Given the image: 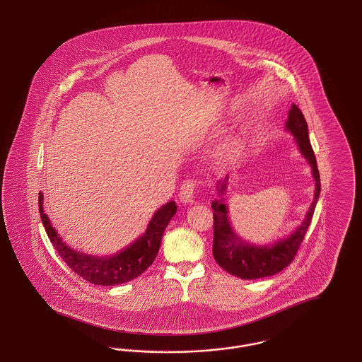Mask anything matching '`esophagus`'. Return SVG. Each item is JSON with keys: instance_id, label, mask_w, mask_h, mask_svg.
I'll use <instances>...</instances> for the list:
<instances>
[{"instance_id": "esophagus-1", "label": "esophagus", "mask_w": 362, "mask_h": 362, "mask_svg": "<svg viewBox=\"0 0 362 362\" xmlns=\"http://www.w3.org/2000/svg\"><path fill=\"white\" fill-rule=\"evenodd\" d=\"M195 189H197V180L187 179L183 183V186L180 187V192H179L180 201L185 202V204H191L194 201V197H195Z\"/></svg>"}]
</instances>
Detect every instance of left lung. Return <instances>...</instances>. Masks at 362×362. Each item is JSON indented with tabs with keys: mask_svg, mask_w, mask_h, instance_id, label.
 <instances>
[{
	"mask_svg": "<svg viewBox=\"0 0 362 362\" xmlns=\"http://www.w3.org/2000/svg\"><path fill=\"white\" fill-rule=\"evenodd\" d=\"M286 129L296 137L298 149L301 155L310 163L312 175L316 182L315 198L303 224L300 225L289 238L278 240L273 245H252L241 240L233 232L228 218V207L223 202V199H216L211 204V209L214 211L213 257L226 273L243 279H257L274 276L292 263L301 243L304 240V236L312 221L313 211L320 195V175L316 164V157L310 146L308 124L301 110L296 104H293L292 108L289 110ZM226 182L228 177H225L223 183H218L217 189L220 194H224Z\"/></svg>",
	"mask_w": 362,
	"mask_h": 362,
	"instance_id": "8db88e82",
	"label": "left lung"
}]
</instances>
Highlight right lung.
<instances>
[{"mask_svg": "<svg viewBox=\"0 0 362 362\" xmlns=\"http://www.w3.org/2000/svg\"><path fill=\"white\" fill-rule=\"evenodd\" d=\"M176 209L177 207L173 201L160 207L148 225L146 232L132 245L115 254L114 257L99 258L78 252L62 241L43 210V194L39 192L40 218L58 255L77 276L90 284L103 286L129 282L141 276L153 263L160 250L164 230L175 216Z\"/></svg>", "mask_w": 362, "mask_h": 362, "instance_id": "add662e5", "label": "right lung"}]
</instances>
